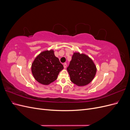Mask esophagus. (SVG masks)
I'll list each match as a JSON object with an SVG mask.
<instances>
[{
	"instance_id": "obj_1",
	"label": "esophagus",
	"mask_w": 130,
	"mask_h": 130,
	"mask_svg": "<svg viewBox=\"0 0 130 130\" xmlns=\"http://www.w3.org/2000/svg\"><path fill=\"white\" fill-rule=\"evenodd\" d=\"M63 67H64V68H66L67 67V63H63Z\"/></svg>"
}]
</instances>
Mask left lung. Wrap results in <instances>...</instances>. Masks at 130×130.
I'll list each match as a JSON object with an SVG mask.
<instances>
[{
	"mask_svg": "<svg viewBox=\"0 0 130 130\" xmlns=\"http://www.w3.org/2000/svg\"><path fill=\"white\" fill-rule=\"evenodd\" d=\"M70 80L78 86L88 85L95 76L96 68L95 64L87 55L74 53L67 68Z\"/></svg>",
	"mask_w": 130,
	"mask_h": 130,
	"instance_id": "obj_1",
	"label": "left lung"
}]
</instances>
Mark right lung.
<instances>
[{
    "instance_id": "obj_1",
    "label": "right lung",
    "mask_w": 130,
    "mask_h": 130,
    "mask_svg": "<svg viewBox=\"0 0 130 130\" xmlns=\"http://www.w3.org/2000/svg\"><path fill=\"white\" fill-rule=\"evenodd\" d=\"M63 66L54 55L53 50L40 53L35 59L31 71L34 78L39 83L48 85L57 79Z\"/></svg>"
}]
</instances>
